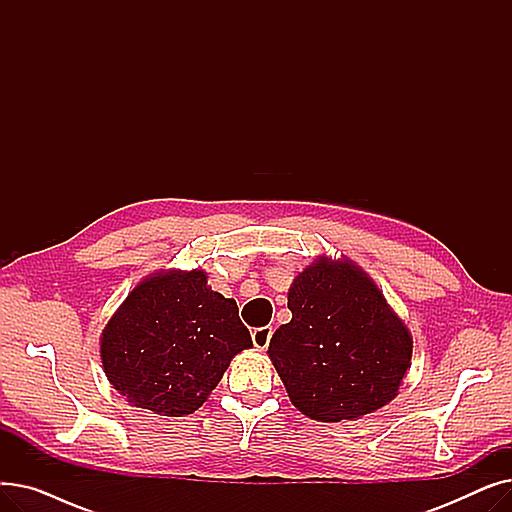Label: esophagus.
Segmentation results:
<instances>
[{
	"mask_svg": "<svg viewBox=\"0 0 512 512\" xmlns=\"http://www.w3.org/2000/svg\"><path fill=\"white\" fill-rule=\"evenodd\" d=\"M272 332H274V330H272L270 326H265V328H257V330H253L251 338H253V344L259 348V351H265L267 344H270Z\"/></svg>",
	"mask_w": 512,
	"mask_h": 512,
	"instance_id": "obj_1",
	"label": "esophagus"
}]
</instances>
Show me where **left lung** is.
Listing matches in <instances>:
<instances>
[{
  "label": "left lung",
  "instance_id": "8db88e82",
  "mask_svg": "<svg viewBox=\"0 0 512 512\" xmlns=\"http://www.w3.org/2000/svg\"><path fill=\"white\" fill-rule=\"evenodd\" d=\"M288 309L267 355L303 415L355 421L396 398L413 336L361 265L319 255L294 276Z\"/></svg>",
  "mask_w": 512,
  "mask_h": 512
}]
</instances>
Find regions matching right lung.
<instances>
[{
	"instance_id": "1",
	"label": "right lung",
	"mask_w": 512,
	"mask_h": 512,
	"mask_svg": "<svg viewBox=\"0 0 512 512\" xmlns=\"http://www.w3.org/2000/svg\"><path fill=\"white\" fill-rule=\"evenodd\" d=\"M253 346L234 299L203 270H161L134 286L99 338L105 378L155 415L195 413L230 361Z\"/></svg>"
}]
</instances>
